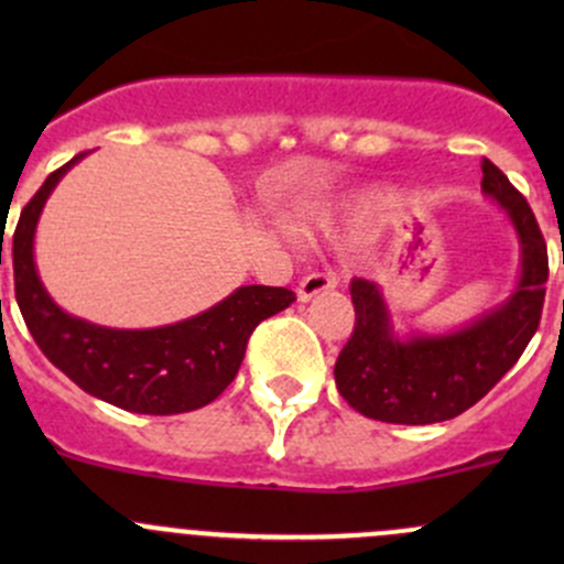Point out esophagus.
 Returning a JSON list of instances; mask_svg holds the SVG:
<instances>
[{"label":"esophagus","mask_w":564,"mask_h":564,"mask_svg":"<svg viewBox=\"0 0 564 564\" xmlns=\"http://www.w3.org/2000/svg\"><path fill=\"white\" fill-rule=\"evenodd\" d=\"M338 286V278L329 275V272H308V275L300 281L297 286V297L300 303H308L311 297H316V294L322 292H329V289Z\"/></svg>","instance_id":"34e87169"}]
</instances>
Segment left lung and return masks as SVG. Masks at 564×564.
I'll return each mask as SVG.
<instances>
[{"label":"left lung","instance_id":"8db88e82","mask_svg":"<svg viewBox=\"0 0 564 564\" xmlns=\"http://www.w3.org/2000/svg\"><path fill=\"white\" fill-rule=\"evenodd\" d=\"M482 193L513 220L521 242L516 292L488 314L445 335L392 333L388 303L373 281L355 278V329L335 362V384L351 409L371 420L429 425L475 406L524 355L540 324L549 250L527 198L482 158Z\"/></svg>","mask_w":564,"mask_h":564}]
</instances>
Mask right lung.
I'll return each mask as SVG.
<instances>
[{"label":"right lung","mask_w":564,"mask_h":564,"mask_svg":"<svg viewBox=\"0 0 564 564\" xmlns=\"http://www.w3.org/2000/svg\"><path fill=\"white\" fill-rule=\"evenodd\" d=\"M67 161L21 209L13 235L15 300L45 357L89 395L135 414H180L207 406L235 382L256 324L294 303L283 286H240L204 314L152 329H113L59 308L40 283L35 229Z\"/></svg>","instance_id":"obj_1"}]
</instances>
